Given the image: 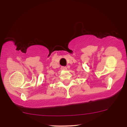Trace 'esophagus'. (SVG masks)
Wrapping results in <instances>:
<instances>
[{"label":"esophagus","instance_id":"obj_1","mask_svg":"<svg viewBox=\"0 0 127 127\" xmlns=\"http://www.w3.org/2000/svg\"><path fill=\"white\" fill-rule=\"evenodd\" d=\"M61 69H62V70H65V69H67V67H62Z\"/></svg>","mask_w":127,"mask_h":127}]
</instances>
